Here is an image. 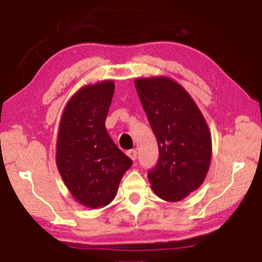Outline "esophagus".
I'll return each mask as SVG.
<instances>
[{"instance_id": "obj_1", "label": "esophagus", "mask_w": 262, "mask_h": 262, "mask_svg": "<svg viewBox=\"0 0 262 262\" xmlns=\"http://www.w3.org/2000/svg\"><path fill=\"white\" fill-rule=\"evenodd\" d=\"M127 155L129 156V158L133 160V161H135L136 156H138V153H136L135 149H130V150L127 151Z\"/></svg>"}]
</instances>
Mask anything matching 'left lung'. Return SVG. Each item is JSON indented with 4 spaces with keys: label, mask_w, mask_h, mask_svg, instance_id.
I'll use <instances>...</instances> for the list:
<instances>
[{
    "label": "left lung",
    "mask_w": 262,
    "mask_h": 262,
    "mask_svg": "<svg viewBox=\"0 0 262 262\" xmlns=\"http://www.w3.org/2000/svg\"><path fill=\"white\" fill-rule=\"evenodd\" d=\"M159 146V161L148 173L153 192L178 202L196 190L212 160V135L189 93L168 76L134 81Z\"/></svg>",
    "instance_id": "8db88e82"
}]
</instances>
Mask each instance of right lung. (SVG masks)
I'll use <instances>...</instances> for the list:
<instances>
[{"instance_id": "obj_1", "label": "right lung", "mask_w": 262, "mask_h": 262, "mask_svg": "<svg viewBox=\"0 0 262 262\" xmlns=\"http://www.w3.org/2000/svg\"><path fill=\"white\" fill-rule=\"evenodd\" d=\"M114 88L112 80L81 87L66 104L58 127V173L75 201L92 209L114 200L133 163L115 146L104 124Z\"/></svg>"}]
</instances>
